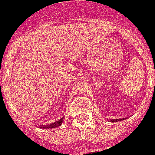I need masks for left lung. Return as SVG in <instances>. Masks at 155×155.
Listing matches in <instances>:
<instances>
[{"label": "left lung", "mask_w": 155, "mask_h": 155, "mask_svg": "<svg viewBox=\"0 0 155 155\" xmlns=\"http://www.w3.org/2000/svg\"><path fill=\"white\" fill-rule=\"evenodd\" d=\"M122 120L124 119H117V120H110V122L112 123H114V122H117V121H121Z\"/></svg>", "instance_id": "8db88e82"}]
</instances>
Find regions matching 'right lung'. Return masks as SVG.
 <instances>
[{"label": "right lung", "instance_id": "add662e5", "mask_svg": "<svg viewBox=\"0 0 155 155\" xmlns=\"http://www.w3.org/2000/svg\"><path fill=\"white\" fill-rule=\"evenodd\" d=\"M62 122H63V118H62L61 120H59L58 121L52 123V124H46V125H42V126L40 127H41V128H54V127L61 126Z\"/></svg>", "mask_w": 155, "mask_h": 155}]
</instances>
